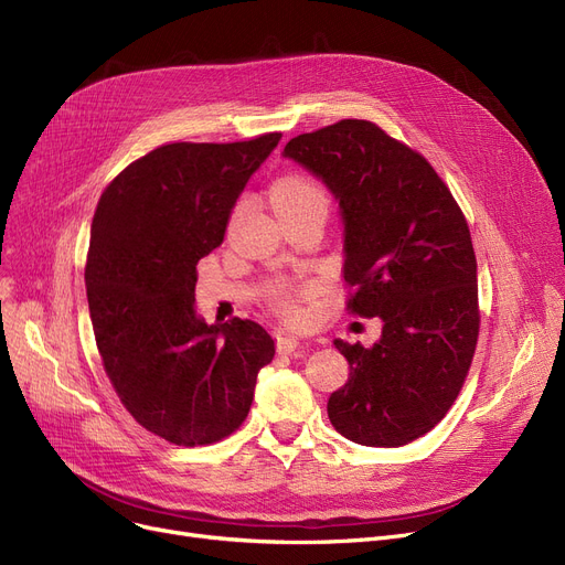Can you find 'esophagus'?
<instances>
[{
    "instance_id": "1",
    "label": "esophagus",
    "mask_w": 565,
    "mask_h": 565,
    "mask_svg": "<svg viewBox=\"0 0 565 565\" xmlns=\"http://www.w3.org/2000/svg\"><path fill=\"white\" fill-rule=\"evenodd\" d=\"M300 348V339L298 337H290V334H279L277 337V350L279 354H290Z\"/></svg>"
}]
</instances>
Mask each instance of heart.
<instances>
[{
  "mask_svg": "<svg viewBox=\"0 0 565 565\" xmlns=\"http://www.w3.org/2000/svg\"><path fill=\"white\" fill-rule=\"evenodd\" d=\"M270 201L275 205V211H290V207H300V205H309V203L328 205V196H324L322 188L318 183H313L311 178L298 175V173L279 178V181L270 190ZM273 305L284 320L295 322L302 318L300 295L290 288H277L273 292Z\"/></svg>",
  "mask_w": 565,
  "mask_h": 565,
  "instance_id": "1",
  "label": "heart"
}]
</instances>
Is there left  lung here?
I'll return each instance as SVG.
<instances>
[{"label":"left lung","mask_w":565,"mask_h":565,"mask_svg":"<svg viewBox=\"0 0 565 565\" xmlns=\"http://www.w3.org/2000/svg\"><path fill=\"white\" fill-rule=\"evenodd\" d=\"M284 158L339 201L348 309L382 320L373 348L334 341L350 375L328 417L350 441L403 447L444 419L477 350V256L465 215L426 158L371 121L343 118L292 137Z\"/></svg>","instance_id":"obj_1"}]
</instances>
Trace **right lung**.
Here are the masks:
<instances>
[{
    "instance_id": "add662e5",
    "label": "right lung",
    "mask_w": 565,
    "mask_h": 565,
    "mask_svg": "<svg viewBox=\"0 0 565 565\" xmlns=\"http://www.w3.org/2000/svg\"><path fill=\"white\" fill-rule=\"evenodd\" d=\"M281 135L156 148L103 192L86 256V298L109 382L146 430L178 447L231 435L275 358L258 322L207 324L196 263L222 245L252 173Z\"/></svg>"
}]
</instances>
